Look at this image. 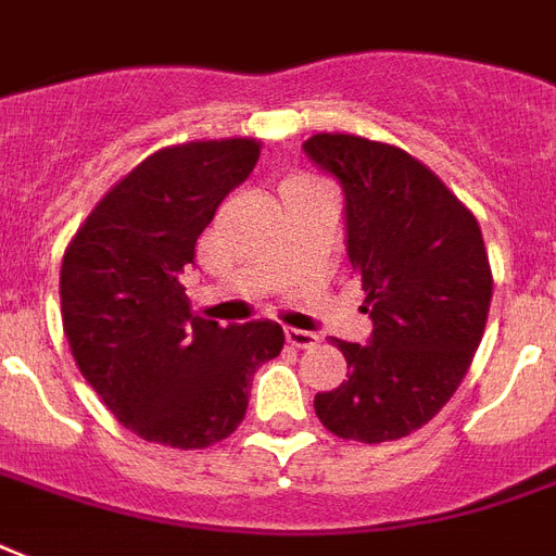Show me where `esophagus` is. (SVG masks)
<instances>
[{
	"label": "esophagus",
	"mask_w": 556,
	"mask_h": 556,
	"mask_svg": "<svg viewBox=\"0 0 556 556\" xmlns=\"http://www.w3.org/2000/svg\"><path fill=\"white\" fill-rule=\"evenodd\" d=\"M286 340L291 343V346L296 349H312L317 346V334L314 331H303V329H286Z\"/></svg>",
	"instance_id": "34e87169"
}]
</instances>
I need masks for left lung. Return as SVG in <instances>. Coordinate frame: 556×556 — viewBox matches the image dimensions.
Here are the masks:
<instances>
[{
  "instance_id": "1",
  "label": "left lung",
  "mask_w": 556,
  "mask_h": 556,
  "mask_svg": "<svg viewBox=\"0 0 556 556\" xmlns=\"http://www.w3.org/2000/svg\"><path fill=\"white\" fill-rule=\"evenodd\" d=\"M305 155L346 195V251L371 317L366 346L331 338L349 380L314 413L340 439L380 444L421 430L467 375L491 312L479 222L401 147L320 132Z\"/></svg>"
}]
</instances>
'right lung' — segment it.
Returning a JSON list of instances; mask_svg holds the SVG:
<instances>
[{
    "label": "right lung",
    "mask_w": 556,
    "mask_h": 556,
    "mask_svg": "<svg viewBox=\"0 0 556 556\" xmlns=\"http://www.w3.org/2000/svg\"><path fill=\"white\" fill-rule=\"evenodd\" d=\"M260 141L164 147L98 201L65 248L63 331L117 421L155 444L201 450L242 424L253 371L282 352L279 323L195 317L181 274L216 207L251 176Z\"/></svg>",
    "instance_id": "1"
}]
</instances>
